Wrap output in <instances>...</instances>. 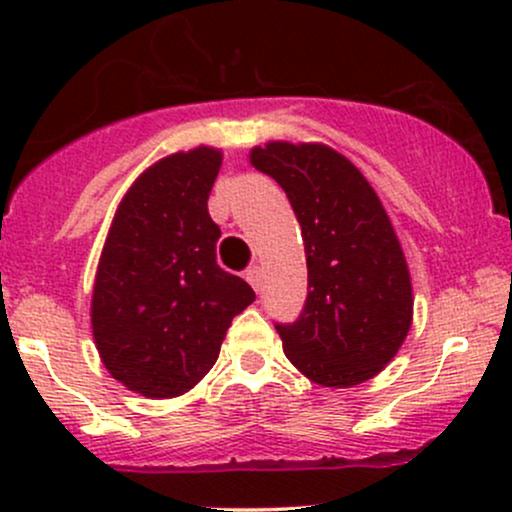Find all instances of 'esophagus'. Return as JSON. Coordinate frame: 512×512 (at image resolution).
<instances>
[{"label": "esophagus", "instance_id": "esophagus-1", "mask_svg": "<svg viewBox=\"0 0 512 512\" xmlns=\"http://www.w3.org/2000/svg\"><path fill=\"white\" fill-rule=\"evenodd\" d=\"M245 279H248V284H250L255 291L262 289V269L257 267V264H252V267L245 269Z\"/></svg>", "mask_w": 512, "mask_h": 512}]
</instances>
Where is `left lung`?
I'll list each match as a JSON object with an SVG mask.
<instances>
[{"label": "left lung", "mask_w": 512, "mask_h": 512, "mask_svg": "<svg viewBox=\"0 0 512 512\" xmlns=\"http://www.w3.org/2000/svg\"><path fill=\"white\" fill-rule=\"evenodd\" d=\"M250 163L284 187L301 223L308 298L276 325L284 354L322 387L378 375L407 339L414 293L402 245L370 182L325 144L269 142Z\"/></svg>", "instance_id": "obj_1"}]
</instances>
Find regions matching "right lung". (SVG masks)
<instances>
[{
    "label": "right lung",
    "mask_w": 512,
    "mask_h": 512,
    "mask_svg": "<svg viewBox=\"0 0 512 512\" xmlns=\"http://www.w3.org/2000/svg\"><path fill=\"white\" fill-rule=\"evenodd\" d=\"M223 154H170L132 182L110 223L91 296L103 366L151 399L185 395L209 373L233 317L255 301L216 264L221 228L207 199Z\"/></svg>",
    "instance_id": "right-lung-1"
}]
</instances>
